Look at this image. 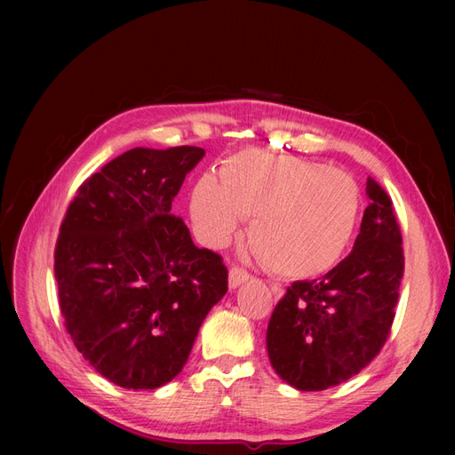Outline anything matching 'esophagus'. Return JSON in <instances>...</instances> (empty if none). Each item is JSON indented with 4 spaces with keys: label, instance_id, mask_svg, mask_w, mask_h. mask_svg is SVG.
<instances>
[{
    "label": "esophagus",
    "instance_id": "34e87169",
    "mask_svg": "<svg viewBox=\"0 0 455 455\" xmlns=\"http://www.w3.org/2000/svg\"><path fill=\"white\" fill-rule=\"evenodd\" d=\"M249 279H251V275L246 273L243 267L233 266V267L229 269V288H233V291H235L237 286H241L243 283H246Z\"/></svg>",
    "mask_w": 455,
    "mask_h": 455
}]
</instances>
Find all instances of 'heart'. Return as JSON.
I'll return each mask as SVG.
<instances>
[{"label": "heart", "mask_w": 455, "mask_h": 455, "mask_svg": "<svg viewBox=\"0 0 455 455\" xmlns=\"http://www.w3.org/2000/svg\"><path fill=\"white\" fill-rule=\"evenodd\" d=\"M361 197L338 169L244 151L229 157L220 182L206 174L191 189L189 214L199 239L224 246L243 216H254L256 252L283 277L307 279L332 269L355 235Z\"/></svg>", "instance_id": "heart-1"}]
</instances>
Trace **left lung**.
I'll list each match as a JSON object with an SVG mask.
<instances>
[{
  "label": "left lung",
  "mask_w": 455,
  "mask_h": 455,
  "mask_svg": "<svg viewBox=\"0 0 455 455\" xmlns=\"http://www.w3.org/2000/svg\"><path fill=\"white\" fill-rule=\"evenodd\" d=\"M366 196L351 254L321 279L292 283L271 315L269 363L298 391H324L356 376L389 336L404 273L403 237L389 196L371 178Z\"/></svg>",
  "instance_id": "left-lung-1"
}]
</instances>
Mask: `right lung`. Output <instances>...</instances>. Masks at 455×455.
Returning a JSON list of instances; mask_svg holds the SVG:
<instances>
[{
    "label": "right lung",
    "instance_id": "add662e5",
    "mask_svg": "<svg viewBox=\"0 0 455 455\" xmlns=\"http://www.w3.org/2000/svg\"><path fill=\"white\" fill-rule=\"evenodd\" d=\"M204 149L134 148L79 188L60 226L54 277L74 346L125 389L180 374L228 269L199 249L172 199Z\"/></svg>",
    "mask_w": 455,
    "mask_h": 455
}]
</instances>
